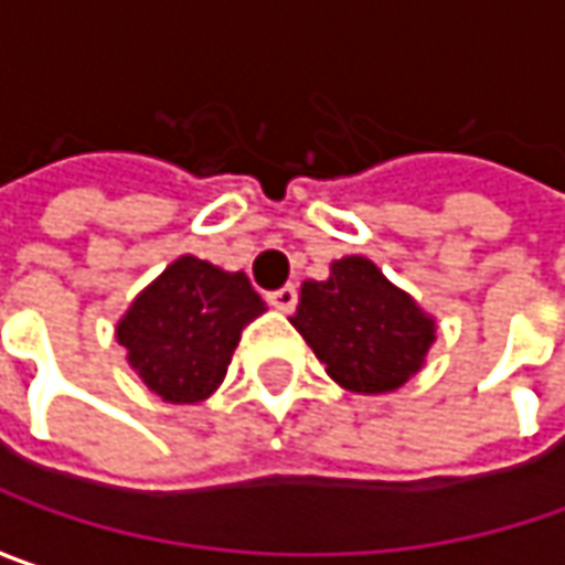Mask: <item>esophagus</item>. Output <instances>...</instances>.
<instances>
[{
    "label": "esophagus",
    "instance_id": "esophagus-1",
    "mask_svg": "<svg viewBox=\"0 0 565 565\" xmlns=\"http://www.w3.org/2000/svg\"><path fill=\"white\" fill-rule=\"evenodd\" d=\"M268 303L275 309H281V312H290V309L297 307V287L294 284H284L278 290H271L268 294Z\"/></svg>",
    "mask_w": 565,
    "mask_h": 565
}]
</instances>
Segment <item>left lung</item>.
Instances as JSON below:
<instances>
[{"label": "left lung", "mask_w": 565, "mask_h": 565, "mask_svg": "<svg viewBox=\"0 0 565 565\" xmlns=\"http://www.w3.org/2000/svg\"><path fill=\"white\" fill-rule=\"evenodd\" d=\"M290 322L331 380L363 395L405 385L436 338L427 312L360 256L338 258L326 281L303 284Z\"/></svg>", "instance_id": "obj_1"}]
</instances>
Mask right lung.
Here are the masks:
<instances>
[{
    "mask_svg": "<svg viewBox=\"0 0 565 565\" xmlns=\"http://www.w3.org/2000/svg\"><path fill=\"white\" fill-rule=\"evenodd\" d=\"M265 309L243 271L177 258L122 316L116 338L141 382L163 402L192 405L227 376L239 331Z\"/></svg>",
    "mask_w": 565,
    "mask_h": 565,
    "instance_id": "right-lung-1",
    "label": "right lung"
}]
</instances>
